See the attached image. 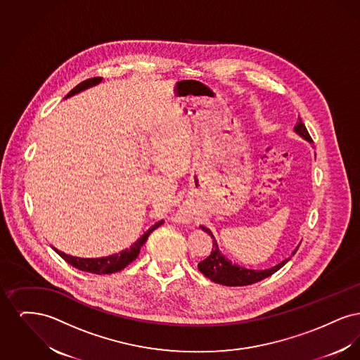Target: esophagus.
I'll return each instance as SVG.
<instances>
[{"mask_svg": "<svg viewBox=\"0 0 360 360\" xmlns=\"http://www.w3.org/2000/svg\"><path fill=\"white\" fill-rule=\"evenodd\" d=\"M176 217H178V220H179V221H188L191 216L188 214V212H185V210H182V209H181V210L178 212Z\"/></svg>", "mask_w": 360, "mask_h": 360, "instance_id": "obj_1", "label": "esophagus"}]
</instances>
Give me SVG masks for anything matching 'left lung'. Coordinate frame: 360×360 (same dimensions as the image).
I'll return each mask as SVG.
<instances>
[{
  "label": "left lung",
  "mask_w": 360,
  "mask_h": 360,
  "mask_svg": "<svg viewBox=\"0 0 360 360\" xmlns=\"http://www.w3.org/2000/svg\"><path fill=\"white\" fill-rule=\"evenodd\" d=\"M294 132L298 136L302 137L304 140L309 141V143L313 141L311 137L309 135L305 124L301 120V117H298V121L294 127ZM200 228L207 235H210V238L213 239V248H212L210 255L198 263V270L205 275L206 278H209L210 281L224 285V286H245V285L255 283V282H259V281L274 274L290 260V257L285 259L281 263L275 264L270 269H264V270H254V269L241 267L236 263H232L228 257H224L221 251L219 250L217 241L214 239V236H213V233L209 228H206L204 225H201ZM298 247L292 251V255L295 254Z\"/></svg>",
  "instance_id": "8db88e82"
}]
</instances>
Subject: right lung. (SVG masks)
<instances>
[{
    "label": "right lung",
    "instance_id": "1",
    "mask_svg": "<svg viewBox=\"0 0 360 360\" xmlns=\"http://www.w3.org/2000/svg\"><path fill=\"white\" fill-rule=\"evenodd\" d=\"M103 82V78H90V79H86L84 82H81L79 85L75 86L69 94L65 97L70 98L81 91H84L86 89H90L93 86L98 85ZM165 223L163 220L155 223L143 236H140L139 239L129 247V248H125L122 250L119 254H113V255H109V257H72V255H68L56 248H53V251L63 257L69 264H71L72 267L78 269V270H82V271H87V273H93V274H112V273H117L122 270L124 267H127L131 262H134L136 259L139 252H140V248L143 247V244L147 241L150 233L155 231L158 226H160L162 224Z\"/></svg>",
    "mask_w": 360,
    "mask_h": 360
}]
</instances>
